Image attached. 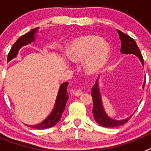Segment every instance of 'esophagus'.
<instances>
[{"label": "esophagus", "mask_w": 151, "mask_h": 151, "mask_svg": "<svg viewBox=\"0 0 151 151\" xmlns=\"http://www.w3.org/2000/svg\"><path fill=\"white\" fill-rule=\"evenodd\" d=\"M82 94V91L81 90V89H78V90H76L74 91V95L77 96V97L80 96Z\"/></svg>", "instance_id": "34e87169"}]
</instances>
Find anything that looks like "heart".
<instances>
[{
	"label": "heart",
	"instance_id": "heart-1",
	"mask_svg": "<svg viewBox=\"0 0 151 151\" xmlns=\"http://www.w3.org/2000/svg\"><path fill=\"white\" fill-rule=\"evenodd\" d=\"M69 57L73 62H82L88 58L85 68L90 73L99 71L108 62L110 46L101 37L85 36L76 40L69 50Z\"/></svg>",
	"mask_w": 151,
	"mask_h": 151
}]
</instances>
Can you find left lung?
<instances>
[{"label": "left lung", "mask_w": 151, "mask_h": 151, "mask_svg": "<svg viewBox=\"0 0 151 151\" xmlns=\"http://www.w3.org/2000/svg\"><path fill=\"white\" fill-rule=\"evenodd\" d=\"M117 32H118L119 39L121 41V53L126 54H135L144 65L143 57L141 55V51H140L138 45L134 41V40L131 38L130 36H129L128 35L124 34L121 31L117 30ZM97 79L96 81V83L92 87V90L91 91L92 98H93V104H94L92 113H93V115H94V119H95L97 123L101 125V126H104V127L114 128L124 125L129 120V119L132 116H130L125 119L116 120V119H110L106 115L102 104V100H101L99 88H98V80ZM145 82L143 85V88H145Z\"/></svg>", "instance_id": "obj_1"}]
</instances>
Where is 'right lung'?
<instances>
[{"label": "right lung", "instance_id": "obj_1", "mask_svg": "<svg viewBox=\"0 0 151 151\" xmlns=\"http://www.w3.org/2000/svg\"><path fill=\"white\" fill-rule=\"evenodd\" d=\"M38 29V28H36V29H32L29 32L23 35L22 36H21L20 38H19L17 39V41L13 45L10 52H9V54H8L7 62H9L12 59L17 57L19 50L22 46L29 45V44L32 43V42H33L35 40V34L36 30ZM68 84H69L68 82H64V83H63L60 85V90L58 91V94H57V100H56L55 105H54V110H53V111L51 112L50 115L47 117L46 119H45L43 122L38 124V125H27V126L36 129H45L54 126V125H55L57 122H59L61 118V116L63 114V110H65V107H66L67 100L69 99L67 89H66L67 88Z\"/></svg>", "mask_w": 151, "mask_h": 151}]
</instances>
